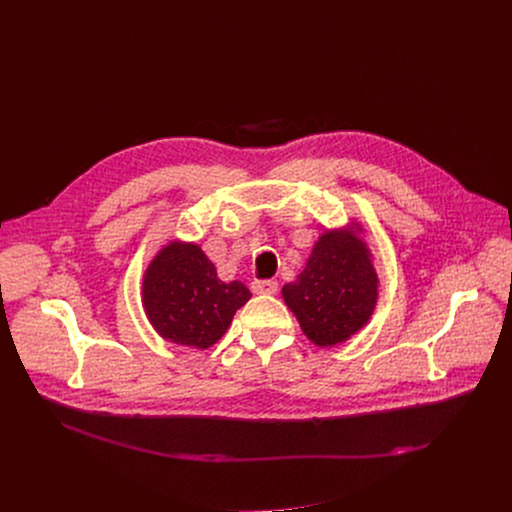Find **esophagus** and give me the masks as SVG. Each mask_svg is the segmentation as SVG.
Masks as SVG:
<instances>
[{"label":"esophagus","instance_id":"34e87169","mask_svg":"<svg viewBox=\"0 0 512 512\" xmlns=\"http://www.w3.org/2000/svg\"><path fill=\"white\" fill-rule=\"evenodd\" d=\"M251 289H253V294L271 296V294H275V291H277V281H273V279H255L251 283Z\"/></svg>","mask_w":512,"mask_h":512}]
</instances>
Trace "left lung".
Here are the masks:
<instances>
[{"instance_id": "1", "label": "left lung", "mask_w": 512, "mask_h": 512, "mask_svg": "<svg viewBox=\"0 0 512 512\" xmlns=\"http://www.w3.org/2000/svg\"><path fill=\"white\" fill-rule=\"evenodd\" d=\"M358 233V225L326 231L298 279L281 289L287 308L318 346L346 342L375 312L379 277Z\"/></svg>"}]
</instances>
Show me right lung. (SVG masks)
Listing matches in <instances>:
<instances>
[{
  "label": "right lung",
  "mask_w": 512,
  "mask_h": 512,
  "mask_svg": "<svg viewBox=\"0 0 512 512\" xmlns=\"http://www.w3.org/2000/svg\"><path fill=\"white\" fill-rule=\"evenodd\" d=\"M143 310L156 332L174 344L208 348L227 332L251 291L221 281L194 243L170 241L143 275Z\"/></svg>",
  "instance_id": "1"
}]
</instances>
